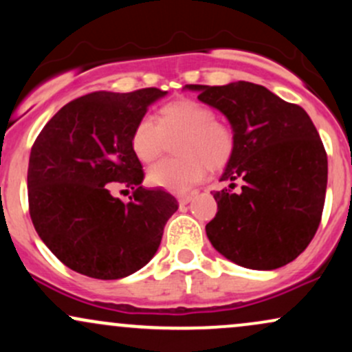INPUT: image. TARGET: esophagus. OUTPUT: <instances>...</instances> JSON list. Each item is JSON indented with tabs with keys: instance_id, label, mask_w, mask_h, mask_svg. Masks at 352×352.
Returning <instances> with one entry per match:
<instances>
[{
	"instance_id": "34e87169",
	"label": "esophagus",
	"mask_w": 352,
	"mask_h": 352,
	"mask_svg": "<svg viewBox=\"0 0 352 352\" xmlns=\"http://www.w3.org/2000/svg\"><path fill=\"white\" fill-rule=\"evenodd\" d=\"M177 199H179L180 205H187L188 201H192L193 193H179V195H177Z\"/></svg>"
}]
</instances>
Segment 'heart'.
Listing matches in <instances>:
<instances>
[{
	"label": "heart",
	"instance_id": "heart-1",
	"mask_svg": "<svg viewBox=\"0 0 352 352\" xmlns=\"http://www.w3.org/2000/svg\"><path fill=\"white\" fill-rule=\"evenodd\" d=\"M182 135L173 159H165L148 170L157 187L185 192L207 177L208 168L220 170L235 152V134L207 104L195 99H177L159 109L157 120L142 117L131 134V147L137 159L151 164L164 152L167 137Z\"/></svg>",
	"mask_w": 352,
	"mask_h": 352
}]
</instances>
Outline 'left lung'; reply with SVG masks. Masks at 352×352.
<instances>
[{
  "label": "left lung",
  "instance_id": "left-lung-1",
  "mask_svg": "<svg viewBox=\"0 0 352 352\" xmlns=\"http://www.w3.org/2000/svg\"><path fill=\"white\" fill-rule=\"evenodd\" d=\"M218 109L235 134V152L220 180L242 182L235 194L213 192L218 212L207 236L218 253L250 270H276L305 252L319 227L328 155L313 120L258 84H188Z\"/></svg>",
  "mask_w": 352,
  "mask_h": 352
}]
</instances>
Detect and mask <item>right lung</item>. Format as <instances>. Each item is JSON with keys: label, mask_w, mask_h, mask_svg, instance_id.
Listing matches in <instances>:
<instances>
[{"label": "right lung", "mask_w": 352, "mask_h": 352, "mask_svg": "<svg viewBox=\"0 0 352 352\" xmlns=\"http://www.w3.org/2000/svg\"><path fill=\"white\" fill-rule=\"evenodd\" d=\"M167 94L91 92L71 100L43 127L28 167L30 215L44 245L67 268L98 280L135 273L155 254L167 220L179 208L164 190L144 188L131 134L148 106ZM125 184L124 204L110 190Z\"/></svg>", "instance_id": "obj_1"}]
</instances>
